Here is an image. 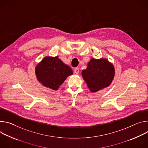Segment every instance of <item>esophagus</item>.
Instances as JSON below:
<instances>
[{
	"mask_svg": "<svg viewBox=\"0 0 148 148\" xmlns=\"http://www.w3.org/2000/svg\"><path fill=\"white\" fill-rule=\"evenodd\" d=\"M74 72H75V73H76V74L79 73V68H75V69H74Z\"/></svg>",
	"mask_w": 148,
	"mask_h": 148,
	"instance_id": "34e87169",
	"label": "esophagus"
}]
</instances>
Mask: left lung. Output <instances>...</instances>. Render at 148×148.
I'll list each match as a JSON object with an SVG mask.
<instances>
[{"instance_id": "obj_1", "label": "left lung", "mask_w": 148, "mask_h": 148, "mask_svg": "<svg viewBox=\"0 0 148 148\" xmlns=\"http://www.w3.org/2000/svg\"><path fill=\"white\" fill-rule=\"evenodd\" d=\"M82 76L89 90L95 92L108 86L114 75L113 66L105 59H92L86 69L82 71Z\"/></svg>"}]
</instances>
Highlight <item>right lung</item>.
<instances>
[{
	"instance_id": "add662e5",
	"label": "right lung",
	"mask_w": 148,
	"mask_h": 148,
	"mask_svg": "<svg viewBox=\"0 0 148 148\" xmlns=\"http://www.w3.org/2000/svg\"><path fill=\"white\" fill-rule=\"evenodd\" d=\"M37 78L45 86L57 90L68 76L73 74L72 69L58 56L46 57L37 66Z\"/></svg>"
}]
</instances>
